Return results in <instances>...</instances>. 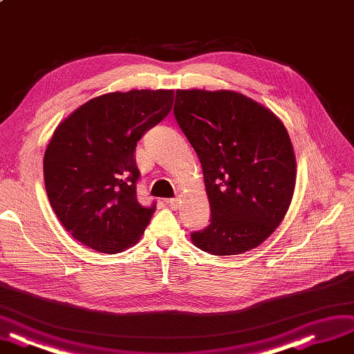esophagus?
I'll list each match as a JSON object with an SVG mask.
<instances>
[{
  "mask_svg": "<svg viewBox=\"0 0 354 354\" xmlns=\"http://www.w3.org/2000/svg\"><path fill=\"white\" fill-rule=\"evenodd\" d=\"M167 202H168L169 208H171V209H178V206H180V199L174 198V199H168Z\"/></svg>",
  "mask_w": 354,
  "mask_h": 354,
  "instance_id": "esophagus-1",
  "label": "esophagus"
}]
</instances>
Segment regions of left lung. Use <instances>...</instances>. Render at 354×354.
Instances as JSON below:
<instances>
[{"label":"left lung","mask_w":354,"mask_h":354,"mask_svg":"<svg viewBox=\"0 0 354 354\" xmlns=\"http://www.w3.org/2000/svg\"><path fill=\"white\" fill-rule=\"evenodd\" d=\"M174 115L199 156L211 206L193 245L216 256L258 248L281 224L296 186L281 120L243 93L202 89H178Z\"/></svg>","instance_id":"left-lung-1"}]
</instances>
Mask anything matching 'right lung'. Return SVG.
Returning <instances> with one entry per match:
<instances>
[{
  "label": "right lung",
  "mask_w": 354,
  "mask_h": 354,
  "mask_svg": "<svg viewBox=\"0 0 354 354\" xmlns=\"http://www.w3.org/2000/svg\"><path fill=\"white\" fill-rule=\"evenodd\" d=\"M174 91L135 89L88 101L61 121L44 155L48 199L82 245L120 253L136 245L155 212L136 196L135 149L171 111Z\"/></svg>",
  "instance_id": "obj_1"
}]
</instances>
